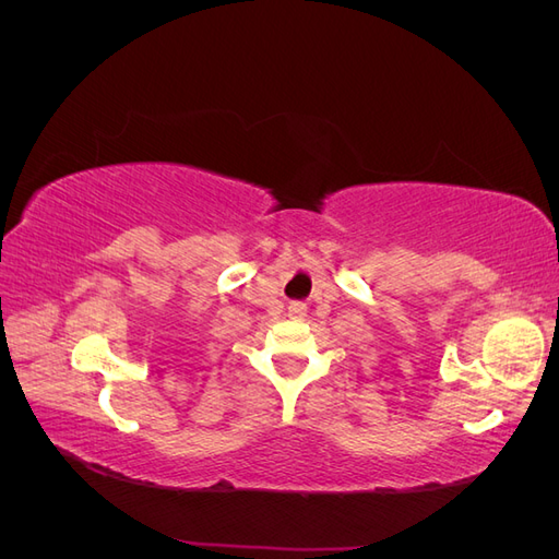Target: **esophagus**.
I'll return each mask as SVG.
<instances>
[{"label": "esophagus", "instance_id": "obj_1", "mask_svg": "<svg viewBox=\"0 0 559 559\" xmlns=\"http://www.w3.org/2000/svg\"><path fill=\"white\" fill-rule=\"evenodd\" d=\"M306 312H308V308H306V302H292V306H289V317L292 319H302V317H306Z\"/></svg>", "mask_w": 559, "mask_h": 559}]
</instances>
